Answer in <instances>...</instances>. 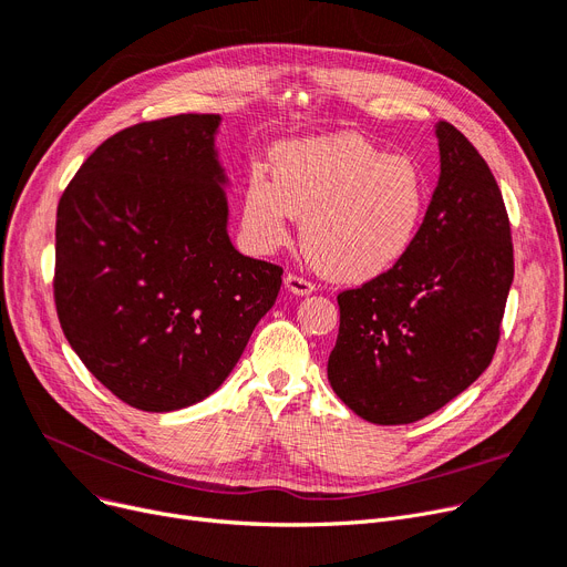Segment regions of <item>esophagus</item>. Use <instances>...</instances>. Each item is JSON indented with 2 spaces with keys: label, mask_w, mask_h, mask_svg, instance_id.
Returning <instances> with one entry per match:
<instances>
[{
  "label": "esophagus",
  "mask_w": 567,
  "mask_h": 567,
  "mask_svg": "<svg viewBox=\"0 0 567 567\" xmlns=\"http://www.w3.org/2000/svg\"><path fill=\"white\" fill-rule=\"evenodd\" d=\"M285 287H287L291 293H296V296H308V293L315 291V285H312L308 278L299 276V274H287V276H285Z\"/></svg>",
  "instance_id": "1"
}]
</instances>
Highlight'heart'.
Here are the masks:
<instances>
[{
  "label": "heart",
  "instance_id": "heart-1",
  "mask_svg": "<svg viewBox=\"0 0 567 567\" xmlns=\"http://www.w3.org/2000/svg\"><path fill=\"white\" fill-rule=\"evenodd\" d=\"M427 204V182L406 156L338 133L280 144L274 178L252 167L244 184L241 225L257 250L287 244L303 218V250L323 276L365 282L409 252Z\"/></svg>",
  "mask_w": 567,
  "mask_h": 567
}]
</instances>
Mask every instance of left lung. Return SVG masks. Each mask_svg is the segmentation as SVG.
Masks as SVG:
<instances>
[{
    "label": "left lung",
    "instance_id": "1",
    "mask_svg": "<svg viewBox=\"0 0 567 567\" xmlns=\"http://www.w3.org/2000/svg\"><path fill=\"white\" fill-rule=\"evenodd\" d=\"M441 176L409 252L338 293L336 395L374 425H409L457 398L494 359L515 276L513 231L485 158L439 122Z\"/></svg>",
    "mask_w": 567,
    "mask_h": 567
}]
</instances>
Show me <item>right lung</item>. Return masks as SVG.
<instances>
[{"instance_id":"right-lung-1","label":"right lung","mask_w":567,"mask_h":567,"mask_svg":"<svg viewBox=\"0 0 567 567\" xmlns=\"http://www.w3.org/2000/svg\"><path fill=\"white\" fill-rule=\"evenodd\" d=\"M218 122L174 114L114 133L56 206L59 323L84 368L142 411L212 395L282 285V266L227 236Z\"/></svg>"}]
</instances>
